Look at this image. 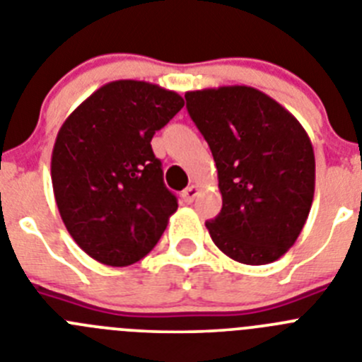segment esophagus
<instances>
[{"mask_svg":"<svg viewBox=\"0 0 362 362\" xmlns=\"http://www.w3.org/2000/svg\"><path fill=\"white\" fill-rule=\"evenodd\" d=\"M197 194H199V187H197V185H190V187L183 190V199L187 201V203H192V201L196 199Z\"/></svg>","mask_w":362,"mask_h":362,"instance_id":"esophagus-1","label":"esophagus"}]
</instances>
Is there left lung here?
Returning <instances> with one entry per match:
<instances>
[{"instance_id": "left-lung-1", "label": "left lung", "mask_w": 362, "mask_h": 362, "mask_svg": "<svg viewBox=\"0 0 362 362\" xmlns=\"http://www.w3.org/2000/svg\"><path fill=\"white\" fill-rule=\"evenodd\" d=\"M212 150L223 209L206 221L223 254L243 264L284 255L308 219L315 190L313 146L303 124L264 92L245 85L185 94Z\"/></svg>"}]
</instances>
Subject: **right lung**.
Segmentation results:
<instances>
[{
	"mask_svg": "<svg viewBox=\"0 0 362 362\" xmlns=\"http://www.w3.org/2000/svg\"><path fill=\"white\" fill-rule=\"evenodd\" d=\"M183 105L177 92L119 79L88 95L57 132L50 163L57 210L99 263H137L177 210L150 141Z\"/></svg>",
	"mask_w": 362,
	"mask_h": 362,
	"instance_id": "right-lung-1",
	"label": "right lung"
}]
</instances>
